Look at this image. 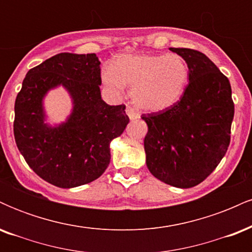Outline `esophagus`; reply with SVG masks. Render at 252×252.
Returning <instances> with one entry per match:
<instances>
[{
    "label": "esophagus",
    "instance_id": "34e87169",
    "mask_svg": "<svg viewBox=\"0 0 252 252\" xmlns=\"http://www.w3.org/2000/svg\"><path fill=\"white\" fill-rule=\"evenodd\" d=\"M126 111V115H128L129 118L131 121H135V120H137V118H140V114H138V112L136 111L134 108H131V106H128Z\"/></svg>",
    "mask_w": 252,
    "mask_h": 252
}]
</instances>
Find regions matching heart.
Wrapping results in <instances>:
<instances>
[{
	"instance_id": "b5f03b06",
	"label": "heart",
	"mask_w": 252,
	"mask_h": 252,
	"mask_svg": "<svg viewBox=\"0 0 252 252\" xmlns=\"http://www.w3.org/2000/svg\"><path fill=\"white\" fill-rule=\"evenodd\" d=\"M189 67L180 54H122L103 72L104 84L114 90L131 88L132 102L146 111L174 105L189 84Z\"/></svg>"
}]
</instances>
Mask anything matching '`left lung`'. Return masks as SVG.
I'll return each instance as SVG.
<instances>
[{"label":"left lung","mask_w":252,"mask_h":252,"mask_svg":"<svg viewBox=\"0 0 252 252\" xmlns=\"http://www.w3.org/2000/svg\"><path fill=\"white\" fill-rule=\"evenodd\" d=\"M185 58L189 85L174 105L142 115L146 162L156 179L179 189L199 185L218 166L230 144L235 115L230 82L201 52L169 48Z\"/></svg>","instance_id":"8db88e82"}]
</instances>
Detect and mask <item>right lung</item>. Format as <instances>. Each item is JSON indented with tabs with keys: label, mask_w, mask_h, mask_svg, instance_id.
Segmentation results:
<instances>
[{
	"label": "right lung",
	"mask_w": 252,
	"mask_h": 252,
	"mask_svg": "<svg viewBox=\"0 0 252 252\" xmlns=\"http://www.w3.org/2000/svg\"><path fill=\"white\" fill-rule=\"evenodd\" d=\"M100 62L94 53H59L31 68L15 100L14 136L26 162L40 178L62 189L96 180L110 163V142L122 135L126 105L102 99ZM62 85L74 108L65 123H44L43 98Z\"/></svg>",
	"instance_id": "add662e5"
}]
</instances>
